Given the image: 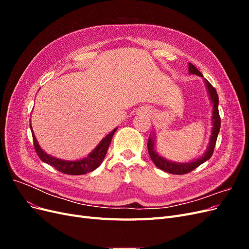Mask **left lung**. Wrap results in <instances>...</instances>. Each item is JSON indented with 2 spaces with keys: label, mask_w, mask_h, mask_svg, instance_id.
<instances>
[{
  "label": "left lung",
  "mask_w": 249,
  "mask_h": 249,
  "mask_svg": "<svg viewBox=\"0 0 249 249\" xmlns=\"http://www.w3.org/2000/svg\"><path fill=\"white\" fill-rule=\"evenodd\" d=\"M189 72L193 74H197V76L203 77L202 73L195 67L193 64L189 63ZM206 84L208 87V91L210 93L211 100L213 102V116H212V122H213V129H212V136H211L210 143H209V147L206 154L202 157H200L199 159L192 161L190 163H172L170 161L165 160L164 158L160 157L155 152L154 148V138L150 136L148 137V142H147V149H148V155L150 157V159L154 162V164L158 168L162 169L163 171H166L168 173H172V175H185V173L190 172L194 170L196 167H198L200 164L203 162H206L209 160L211 157H212L214 153V148L216 145V141H217V136L218 133L220 131V125H221V119L219 115V111H218V94L216 89L211 85V83L206 81Z\"/></svg>",
  "instance_id": "obj_1"
}]
</instances>
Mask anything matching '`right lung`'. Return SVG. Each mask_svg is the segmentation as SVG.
Listing matches in <instances>:
<instances>
[{"instance_id":"add662e5","label":"right lung","mask_w":249,"mask_h":249,"mask_svg":"<svg viewBox=\"0 0 249 249\" xmlns=\"http://www.w3.org/2000/svg\"><path fill=\"white\" fill-rule=\"evenodd\" d=\"M32 131V127H31ZM116 129L113 130L109 135L105 137L99 145L93 152L90 154L88 157L84 158V159L79 160V161H63L60 159H56L54 157H51L48 154H46L38 145V142H37L34 134H32L33 137V144L35 152L40 158V160L44 163L50 164L51 166L55 167L58 171L65 173V175H71V176H79V175H85L87 172H90L97 168L102 164L105 156L107 154V150L109 148V145L111 143L113 135H114Z\"/></svg>"}]
</instances>
